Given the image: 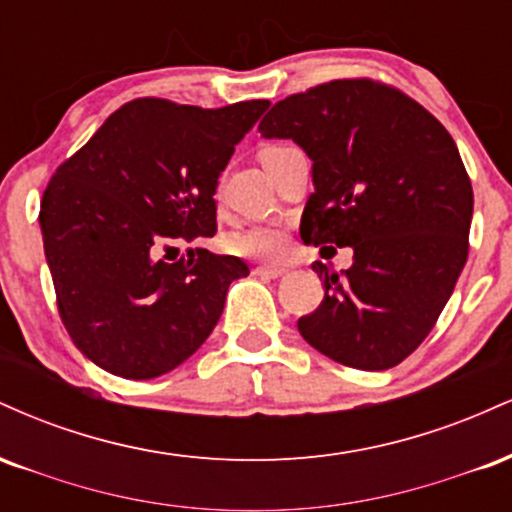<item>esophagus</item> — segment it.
<instances>
[{"instance_id": "34e87169", "label": "esophagus", "mask_w": 512, "mask_h": 512, "mask_svg": "<svg viewBox=\"0 0 512 512\" xmlns=\"http://www.w3.org/2000/svg\"><path fill=\"white\" fill-rule=\"evenodd\" d=\"M255 274L267 276V279H279V276L286 274V269L284 267H267V264H260V267L255 269Z\"/></svg>"}]
</instances>
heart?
Instances as JSON below:
<instances>
[{"mask_svg":"<svg viewBox=\"0 0 512 512\" xmlns=\"http://www.w3.org/2000/svg\"><path fill=\"white\" fill-rule=\"evenodd\" d=\"M291 146L286 144H269L260 151L262 163L272 161L274 156L284 154ZM233 252L243 257H255V260H267V262H279L284 260L286 252H289V236H286L284 228L269 226V223H260V226H250L245 231L233 233L228 238Z\"/></svg>","mask_w":512,"mask_h":512,"instance_id":"obj_1","label":"heart"}]
</instances>
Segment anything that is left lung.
<instances>
[{"mask_svg":"<svg viewBox=\"0 0 512 512\" xmlns=\"http://www.w3.org/2000/svg\"><path fill=\"white\" fill-rule=\"evenodd\" d=\"M257 129L293 139L313 161L305 243L354 248L344 274L313 264L325 298L298 332L344 366L402 363L438 322L469 252L472 182L448 129L368 76L293 93Z\"/></svg>","mask_w":512,"mask_h":512,"instance_id":"obj_1","label":"left lung"}]
</instances>
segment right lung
<instances>
[{
    "instance_id": "1",
    "label": "right lung",
    "mask_w": 512,
    "mask_h": 512,
    "mask_svg": "<svg viewBox=\"0 0 512 512\" xmlns=\"http://www.w3.org/2000/svg\"><path fill=\"white\" fill-rule=\"evenodd\" d=\"M269 101L226 108L134 98L60 163L40 202L57 310L86 358L127 380L187 361L248 264L192 243L216 233V185Z\"/></svg>"
}]
</instances>
